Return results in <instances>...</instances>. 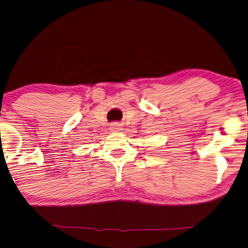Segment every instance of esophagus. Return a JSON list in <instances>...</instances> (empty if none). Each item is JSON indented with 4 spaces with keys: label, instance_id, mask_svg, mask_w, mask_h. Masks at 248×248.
<instances>
[{
    "label": "esophagus",
    "instance_id": "esophagus-1",
    "mask_svg": "<svg viewBox=\"0 0 248 248\" xmlns=\"http://www.w3.org/2000/svg\"><path fill=\"white\" fill-rule=\"evenodd\" d=\"M120 129H121L120 124H111V127H110V130H111V131H119Z\"/></svg>",
    "mask_w": 248,
    "mask_h": 248
}]
</instances>
